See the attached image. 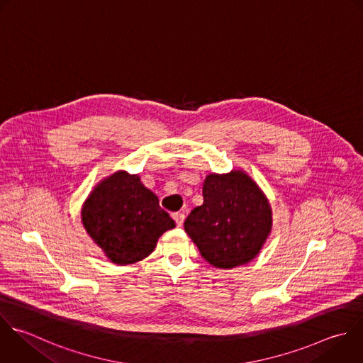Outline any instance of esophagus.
Returning a JSON list of instances; mask_svg holds the SVG:
<instances>
[{"mask_svg": "<svg viewBox=\"0 0 363 363\" xmlns=\"http://www.w3.org/2000/svg\"><path fill=\"white\" fill-rule=\"evenodd\" d=\"M173 220L176 221V224L180 227L182 224H183V221H184V213H182V211H176V213H173Z\"/></svg>", "mask_w": 363, "mask_h": 363, "instance_id": "1", "label": "esophagus"}]
</instances>
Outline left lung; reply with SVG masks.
<instances>
[{"label": "left lung", "mask_w": 363, "mask_h": 363, "mask_svg": "<svg viewBox=\"0 0 363 363\" xmlns=\"http://www.w3.org/2000/svg\"><path fill=\"white\" fill-rule=\"evenodd\" d=\"M204 203L184 221V230L214 267L233 268L251 261L272 224L271 208L258 186L244 173L210 174Z\"/></svg>", "instance_id": "1"}]
</instances>
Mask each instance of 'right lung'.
I'll list each match as a JSON object with an SVG mask.
<instances>
[{"label": "right lung", "mask_w": 363, "mask_h": 363, "mask_svg": "<svg viewBox=\"0 0 363 363\" xmlns=\"http://www.w3.org/2000/svg\"><path fill=\"white\" fill-rule=\"evenodd\" d=\"M88 234L115 264H133L147 257L157 238L174 227L157 196L138 176L125 172L104 180L82 208Z\"/></svg>", "instance_id": "add662e5"}]
</instances>
